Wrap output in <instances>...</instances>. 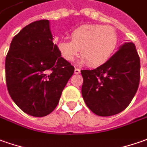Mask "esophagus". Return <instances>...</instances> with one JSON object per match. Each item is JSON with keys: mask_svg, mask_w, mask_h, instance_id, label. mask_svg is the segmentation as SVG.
Returning <instances> with one entry per match:
<instances>
[{"mask_svg": "<svg viewBox=\"0 0 147 147\" xmlns=\"http://www.w3.org/2000/svg\"><path fill=\"white\" fill-rule=\"evenodd\" d=\"M74 73H75V74H80V70L79 69V68H75Z\"/></svg>", "mask_w": 147, "mask_h": 147, "instance_id": "esophagus-1", "label": "esophagus"}]
</instances>
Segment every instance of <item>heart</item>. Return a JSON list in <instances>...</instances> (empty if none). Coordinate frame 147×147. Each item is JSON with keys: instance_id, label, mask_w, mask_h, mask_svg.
Listing matches in <instances>:
<instances>
[{"instance_id": "heart-1", "label": "heart", "mask_w": 147, "mask_h": 147, "mask_svg": "<svg viewBox=\"0 0 147 147\" xmlns=\"http://www.w3.org/2000/svg\"><path fill=\"white\" fill-rule=\"evenodd\" d=\"M70 40H62L57 45L61 56L71 62L81 50L80 63L92 67L104 65L109 61L118 46V34L111 26L83 25L73 30Z\"/></svg>"}]
</instances>
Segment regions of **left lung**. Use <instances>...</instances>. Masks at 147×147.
<instances>
[{"instance_id": "obj_1", "label": "left lung", "mask_w": 147, "mask_h": 147, "mask_svg": "<svg viewBox=\"0 0 147 147\" xmlns=\"http://www.w3.org/2000/svg\"><path fill=\"white\" fill-rule=\"evenodd\" d=\"M82 96L95 114L109 117L123 111L136 94L140 58L133 42H125L109 62L93 70H82Z\"/></svg>"}]
</instances>
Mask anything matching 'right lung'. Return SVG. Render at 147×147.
Returning <instances> with one entry per match:
<instances>
[{
  "label": "right lung",
  "instance_id": "right-lung-1",
  "mask_svg": "<svg viewBox=\"0 0 147 147\" xmlns=\"http://www.w3.org/2000/svg\"><path fill=\"white\" fill-rule=\"evenodd\" d=\"M74 70L54 44L50 22L36 21L11 42L5 59L7 88L22 111L44 117L56 108Z\"/></svg>",
  "mask_w": 147,
  "mask_h": 147
}]
</instances>
